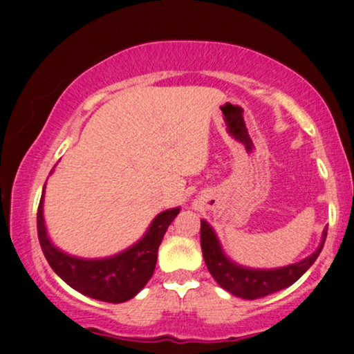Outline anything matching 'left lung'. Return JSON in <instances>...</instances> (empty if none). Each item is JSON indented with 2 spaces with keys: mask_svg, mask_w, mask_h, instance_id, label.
Returning <instances> with one entry per match:
<instances>
[{
  "mask_svg": "<svg viewBox=\"0 0 354 354\" xmlns=\"http://www.w3.org/2000/svg\"><path fill=\"white\" fill-rule=\"evenodd\" d=\"M327 239V227L322 232L321 243L317 250L308 258L298 263L275 269H253L245 268L232 261L222 250L216 232L207 222L201 221V250L207 270L217 283L235 297L245 299H256L268 297L270 293L290 287L314 264L321 254Z\"/></svg>",
  "mask_w": 354,
  "mask_h": 354,
  "instance_id": "1",
  "label": "left lung"
}]
</instances>
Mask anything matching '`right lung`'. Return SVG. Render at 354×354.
<instances>
[{"instance_id": "obj_1", "label": "right lung", "mask_w": 354, "mask_h": 354, "mask_svg": "<svg viewBox=\"0 0 354 354\" xmlns=\"http://www.w3.org/2000/svg\"><path fill=\"white\" fill-rule=\"evenodd\" d=\"M43 201L45 187L38 205L37 230L48 264L69 287L85 297L108 303L129 301L148 283L156 268L158 250L162 236L180 212V207L159 212L142 239L118 254L109 258L85 259L67 254L53 245L43 217Z\"/></svg>"}]
</instances>
